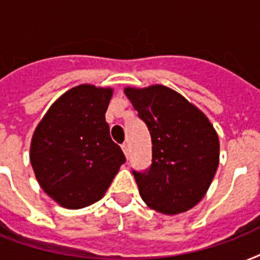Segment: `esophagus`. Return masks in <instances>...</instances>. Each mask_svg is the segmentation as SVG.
Wrapping results in <instances>:
<instances>
[{
	"mask_svg": "<svg viewBox=\"0 0 260 260\" xmlns=\"http://www.w3.org/2000/svg\"><path fill=\"white\" fill-rule=\"evenodd\" d=\"M121 148H122V151H124V154H125L126 158H128V155H129V146H128L126 143H124V144L121 146Z\"/></svg>",
	"mask_w": 260,
	"mask_h": 260,
	"instance_id": "esophagus-1",
	"label": "esophagus"
}]
</instances>
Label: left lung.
Segmentation results:
<instances>
[{
    "instance_id": "left-lung-1",
    "label": "left lung",
    "mask_w": 260,
    "mask_h": 260,
    "mask_svg": "<svg viewBox=\"0 0 260 260\" xmlns=\"http://www.w3.org/2000/svg\"><path fill=\"white\" fill-rule=\"evenodd\" d=\"M125 95L146 122L152 163L132 171L143 201L165 214L186 212L201 201L218 167L217 132L205 114L163 85L125 87Z\"/></svg>"
}]
</instances>
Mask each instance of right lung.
Returning a JSON list of instances; mask_svg holds the SVG:
<instances>
[{
	"label": "right lung",
	"instance_id": "add662e5",
	"mask_svg": "<svg viewBox=\"0 0 260 260\" xmlns=\"http://www.w3.org/2000/svg\"><path fill=\"white\" fill-rule=\"evenodd\" d=\"M112 95L110 87H73L35 129L30 165L42 189L63 208L81 209L101 200L125 162L105 121Z\"/></svg>",
	"mask_w": 260,
	"mask_h": 260
}]
</instances>
